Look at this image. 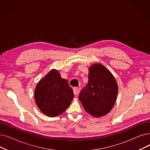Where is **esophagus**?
<instances>
[{
  "label": "esophagus",
  "instance_id": "34e87169",
  "mask_svg": "<svg viewBox=\"0 0 150 150\" xmlns=\"http://www.w3.org/2000/svg\"><path fill=\"white\" fill-rule=\"evenodd\" d=\"M73 90H74V93L75 94V96L78 95V93H79V89H78L77 88H74Z\"/></svg>",
  "mask_w": 150,
  "mask_h": 150
}]
</instances>
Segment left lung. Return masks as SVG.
Segmentation results:
<instances>
[{
  "label": "left lung",
  "mask_w": 150,
  "mask_h": 150,
  "mask_svg": "<svg viewBox=\"0 0 150 150\" xmlns=\"http://www.w3.org/2000/svg\"><path fill=\"white\" fill-rule=\"evenodd\" d=\"M118 85L110 71L100 63L89 68L88 84L82 89L79 100L86 112L96 117L104 116L113 108Z\"/></svg>",
  "instance_id": "obj_1"
}]
</instances>
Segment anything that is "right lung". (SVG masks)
<instances>
[{
	"label": "right lung",
	"instance_id": "right-lung-1",
	"mask_svg": "<svg viewBox=\"0 0 150 150\" xmlns=\"http://www.w3.org/2000/svg\"><path fill=\"white\" fill-rule=\"evenodd\" d=\"M74 97L68 81L61 77L59 71L52 69L37 84L35 90L36 104L49 117H57L64 112Z\"/></svg>",
	"mask_w": 150,
	"mask_h": 150
}]
</instances>
